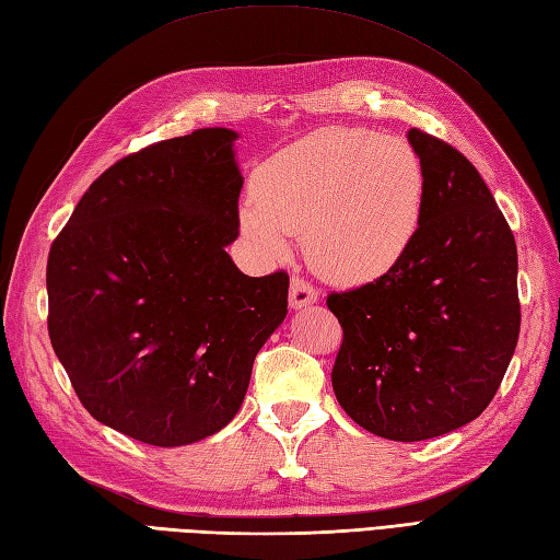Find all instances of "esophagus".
Here are the masks:
<instances>
[{
    "instance_id": "1",
    "label": "esophagus",
    "mask_w": 560,
    "mask_h": 560,
    "mask_svg": "<svg viewBox=\"0 0 560 560\" xmlns=\"http://www.w3.org/2000/svg\"><path fill=\"white\" fill-rule=\"evenodd\" d=\"M291 307L293 310H303V307H307V305H312V303H317L319 301V293H317V289L312 283H307L305 279H301V277H293V281H291Z\"/></svg>"
}]
</instances>
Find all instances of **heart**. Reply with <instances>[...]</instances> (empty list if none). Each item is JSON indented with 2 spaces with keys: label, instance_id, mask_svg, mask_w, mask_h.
<instances>
[{
  "label": "heart",
  "instance_id": "obj_1",
  "mask_svg": "<svg viewBox=\"0 0 560 560\" xmlns=\"http://www.w3.org/2000/svg\"><path fill=\"white\" fill-rule=\"evenodd\" d=\"M245 233L271 257L305 238V255L336 283H370L402 262L420 233L424 166L398 136L319 128L257 168Z\"/></svg>",
  "mask_w": 560,
  "mask_h": 560
}]
</instances>
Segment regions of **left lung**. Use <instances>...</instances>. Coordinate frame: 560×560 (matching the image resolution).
Returning <instances> with one entry per match:
<instances>
[{"label":"left lung","mask_w":560,"mask_h":560,"mask_svg":"<svg viewBox=\"0 0 560 560\" xmlns=\"http://www.w3.org/2000/svg\"><path fill=\"white\" fill-rule=\"evenodd\" d=\"M424 166L420 233L382 279L327 305L343 343L341 408L392 441L448 434L485 412L520 334L517 248L491 190L448 142L410 128Z\"/></svg>","instance_id":"left-lung-1"}]
</instances>
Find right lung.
<instances>
[{
  "label": "right lung",
  "instance_id": "add662e5",
  "mask_svg": "<svg viewBox=\"0 0 560 560\" xmlns=\"http://www.w3.org/2000/svg\"><path fill=\"white\" fill-rule=\"evenodd\" d=\"M231 128L162 140L109 166L47 259L49 339L85 410L150 446H186L241 408L285 319L289 275L248 277Z\"/></svg>",
  "mask_w": 560,
  "mask_h": 560
}]
</instances>
